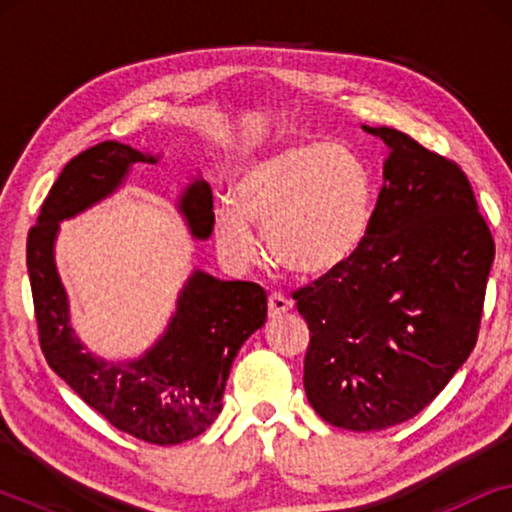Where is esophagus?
Listing matches in <instances>:
<instances>
[{
    "mask_svg": "<svg viewBox=\"0 0 512 512\" xmlns=\"http://www.w3.org/2000/svg\"><path fill=\"white\" fill-rule=\"evenodd\" d=\"M293 307V303L286 296H282V293H272V296L268 298V312L272 319L282 317V314H286Z\"/></svg>",
    "mask_w": 512,
    "mask_h": 512,
    "instance_id": "esophagus-1",
    "label": "esophagus"
}]
</instances>
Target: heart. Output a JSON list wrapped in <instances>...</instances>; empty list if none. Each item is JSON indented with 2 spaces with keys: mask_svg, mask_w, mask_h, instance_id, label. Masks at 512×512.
I'll return each mask as SVG.
<instances>
[{
  "mask_svg": "<svg viewBox=\"0 0 512 512\" xmlns=\"http://www.w3.org/2000/svg\"><path fill=\"white\" fill-rule=\"evenodd\" d=\"M373 214L366 165L347 146L291 144L251 160L235 179V202L214 209L228 263H254L263 230L272 261L300 277H326L359 251Z\"/></svg>",
  "mask_w": 512,
  "mask_h": 512,
  "instance_id": "heart-1",
  "label": "heart"
}]
</instances>
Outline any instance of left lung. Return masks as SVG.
Instances as JSON below:
<instances>
[{"mask_svg": "<svg viewBox=\"0 0 512 512\" xmlns=\"http://www.w3.org/2000/svg\"><path fill=\"white\" fill-rule=\"evenodd\" d=\"M361 247L293 293L310 328L305 394L324 422L380 431L419 415L478 340L494 240L466 174L394 128Z\"/></svg>", "mask_w": 512, "mask_h": 512, "instance_id": "8db88e82", "label": "left lung"}]
</instances>
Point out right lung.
<instances>
[{"label": "right lung", "instance_id": "add662e5", "mask_svg": "<svg viewBox=\"0 0 512 512\" xmlns=\"http://www.w3.org/2000/svg\"><path fill=\"white\" fill-rule=\"evenodd\" d=\"M139 163L156 158L118 142H102L69 160L27 235V272L48 366L118 431L153 445H177L200 436L219 417L230 368L244 340L265 324L268 296L254 282H221L193 270L165 333L139 359L104 361L83 347L69 324L55 237L60 221L114 193ZM179 212L195 240L212 235L214 200L207 181L188 184Z\"/></svg>", "mask_w": 512, "mask_h": 512}]
</instances>
